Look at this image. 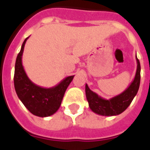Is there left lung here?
Returning <instances> with one entry per match:
<instances>
[{
	"mask_svg": "<svg viewBox=\"0 0 150 150\" xmlns=\"http://www.w3.org/2000/svg\"><path fill=\"white\" fill-rule=\"evenodd\" d=\"M137 71L135 78L132 80L131 84L125 91L116 96L111 98L109 100H105L104 98L99 96L88 88V84L85 86L86 97L88 100L89 107L93 112L98 115L105 116H112L119 115L129 107L131 102L135 97L138 91L141 81V65L138 59L137 58Z\"/></svg>",
	"mask_w": 150,
	"mask_h": 150,
	"instance_id": "obj_1",
	"label": "left lung"
}]
</instances>
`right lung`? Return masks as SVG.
Instances as JSON below:
<instances>
[{
  "mask_svg": "<svg viewBox=\"0 0 150 150\" xmlns=\"http://www.w3.org/2000/svg\"><path fill=\"white\" fill-rule=\"evenodd\" d=\"M26 38L18 54L14 71V88L20 100L34 116H50L55 113L61 105L67 88L75 75L66 77L53 88H45L38 86L28 78L22 66V54Z\"/></svg>",
  "mask_w": 150,
  "mask_h": 150,
  "instance_id": "right-lung-1",
  "label": "right lung"
}]
</instances>
